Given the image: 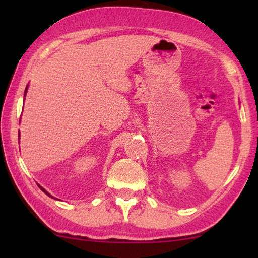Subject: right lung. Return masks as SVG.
<instances>
[{
  "mask_svg": "<svg viewBox=\"0 0 258 258\" xmlns=\"http://www.w3.org/2000/svg\"><path fill=\"white\" fill-rule=\"evenodd\" d=\"M27 89H28V85H27V87H26V90H25V95H26V93H27ZM38 186H40V185H38ZM41 187V190L43 191V192H44V194H46L47 196H49V197H52V196L49 194V192H47V191H45L44 189H43V187L42 186H40ZM52 198H53V197H52Z\"/></svg>",
  "mask_w": 258,
  "mask_h": 258,
  "instance_id": "add662e5",
  "label": "right lung"
}]
</instances>
